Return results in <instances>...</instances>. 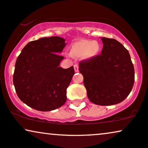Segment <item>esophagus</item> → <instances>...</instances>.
Returning a JSON list of instances; mask_svg holds the SVG:
<instances>
[{
	"instance_id": "esophagus-1",
	"label": "esophagus",
	"mask_w": 148,
	"mask_h": 148,
	"mask_svg": "<svg viewBox=\"0 0 148 148\" xmlns=\"http://www.w3.org/2000/svg\"><path fill=\"white\" fill-rule=\"evenodd\" d=\"M78 68H79V66H78V64L74 65V70H75L76 72H78Z\"/></svg>"
}]
</instances>
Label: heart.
I'll return each mask as SVG.
<instances>
[{
    "label": "heart",
    "instance_id": "b5f03b06",
    "mask_svg": "<svg viewBox=\"0 0 148 148\" xmlns=\"http://www.w3.org/2000/svg\"><path fill=\"white\" fill-rule=\"evenodd\" d=\"M100 50V45L97 41L81 40L73 43L71 46L70 55L72 57L89 59L98 55Z\"/></svg>",
    "mask_w": 148,
    "mask_h": 148
}]
</instances>
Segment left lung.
Segmentation results:
<instances>
[{
	"mask_svg": "<svg viewBox=\"0 0 148 148\" xmlns=\"http://www.w3.org/2000/svg\"><path fill=\"white\" fill-rule=\"evenodd\" d=\"M101 55L79 63L88 98L93 103L109 106L126 99L133 87L134 69L130 54L115 39L101 37Z\"/></svg>",
	"mask_w": 148,
	"mask_h": 148,
	"instance_id": "obj_1",
	"label": "left lung"
}]
</instances>
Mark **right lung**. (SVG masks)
I'll return each instance as SVG.
<instances>
[{"instance_id":"add662e5","label":"right lung","mask_w":148,"mask_h":148,"mask_svg":"<svg viewBox=\"0 0 148 148\" xmlns=\"http://www.w3.org/2000/svg\"><path fill=\"white\" fill-rule=\"evenodd\" d=\"M66 44L59 37H43L24 46L17 59L13 82L16 93L27 106L40 111L62 106L74 74V67H59V55Z\"/></svg>"}]
</instances>
